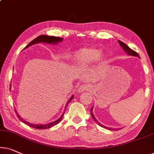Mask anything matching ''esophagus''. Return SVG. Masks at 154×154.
<instances>
[{
  "label": "esophagus",
  "instance_id": "1",
  "mask_svg": "<svg viewBox=\"0 0 154 154\" xmlns=\"http://www.w3.org/2000/svg\"><path fill=\"white\" fill-rule=\"evenodd\" d=\"M91 89V86L88 84H84L80 85L79 88L77 89V91L79 92V93H82V92L89 91Z\"/></svg>",
  "mask_w": 154,
  "mask_h": 154
}]
</instances>
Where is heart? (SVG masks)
Segmentation results:
<instances>
[{
  "label": "heart",
  "instance_id": "1",
  "mask_svg": "<svg viewBox=\"0 0 154 154\" xmlns=\"http://www.w3.org/2000/svg\"><path fill=\"white\" fill-rule=\"evenodd\" d=\"M102 52L93 48H84L78 50L72 57V62L78 67H86L97 61Z\"/></svg>",
  "mask_w": 154,
  "mask_h": 154
}]
</instances>
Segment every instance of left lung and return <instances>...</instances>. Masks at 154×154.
I'll use <instances>...</instances> for the list:
<instances>
[{
  "mask_svg": "<svg viewBox=\"0 0 154 154\" xmlns=\"http://www.w3.org/2000/svg\"><path fill=\"white\" fill-rule=\"evenodd\" d=\"M118 43H120V46H121L122 48V49H123L124 50H125L126 53L128 54V55H130V56H134V57H138V58H140L139 54H137L136 52H135L134 50H133L131 49V48H130L129 47H128L127 45H126L125 43L122 42V41H120V40H118ZM93 107H92L91 109V116H92V118H93V120H95V121L96 122H97V123L98 124V125L100 126V127H103V128H107V129L111 130V131H115V130H118V129H119V128H111V127H106V126H104V125H101V124L99 122H98L97 120H96V118H95V116H94L93 113Z\"/></svg>",
  "mask_w": 154,
  "mask_h": 154,
  "instance_id": "obj_1",
  "label": "left lung"
}]
</instances>
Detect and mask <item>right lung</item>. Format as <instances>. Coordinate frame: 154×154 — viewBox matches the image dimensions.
Listing matches in <instances>:
<instances>
[{
	"instance_id": "right-lung-1",
	"label": "right lung",
	"mask_w": 154,
	"mask_h": 154,
	"mask_svg": "<svg viewBox=\"0 0 154 154\" xmlns=\"http://www.w3.org/2000/svg\"><path fill=\"white\" fill-rule=\"evenodd\" d=\"M63 38H60V37H56V36H48V35H40L36 37V38H34L33 41H32L30 43H29V44H27L26 47H25L24 49H26V48H29V46H31V45H35V44H37V43H48V44H58V43L59 42H61V41H63ZM23 49V50H24ZM73 97H74V95H72V97L70 98V100L68 101L67 103H66V106H65V110H64V111H66V107H67L68 103H69L71 100H72ZM15 113L17 114V116L18 117V118L19 119V120L22 122H23L24 124H26V125H28L29 127H32L34 128H38V129H45V128H51L52 127H54V126L57 125V124H58L59 122H60L61 120H62L63 118V116L64 115V113L65 112H63L61 115L60 118L59 119H57V120H55L54 122H50V123H47V124H44V125H35V124H32V123H29L28 122L26 121L25 120H23L21 117H20L19 115H18V112L17 110L15 109Z\"/></svg>"
}]
</instances>
